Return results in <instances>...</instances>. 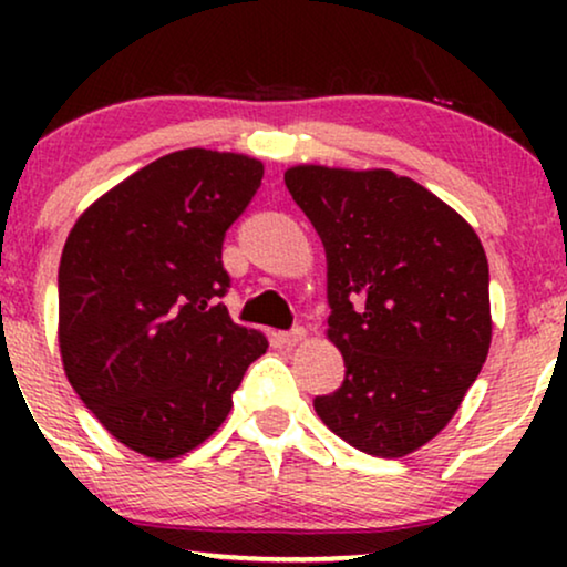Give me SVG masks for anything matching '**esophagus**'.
Listing matches in <instances>:
<instances>
[{"label": "esophagus", "mask_w": 567, "mask_h": 567, "mask_svg": "<svg viewBox=\"0 0 567 567\" xmlns=\"http://www.w3.org/2000/svg\"><path fill=\"white\" fill-rule=\"evenodd\" d=\"M278 340H281L284 346H299L301 340H307V330L305 328H293L289 332H278Z\"/></svg>", "instance_id": "obj_1"}]
</instances>
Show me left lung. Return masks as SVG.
<instances>
[{"label": "left lung", "instance_id": "left-lung-1", "mask_svg": "<svg viewBox=\"0 0 567 567\" xmlns=\"http://www.w3.org/2000/svg\"><path fill=\"white\" fill-rule=\"evenodd\" d=\"M284 181L324 245L328 340L346 361L317 415L359 452L413 454L446 429L487 359L483 243L392 169L297 165Z\"/></svg>", "mask_w": 567, "mask_h": 567}]
</instances>
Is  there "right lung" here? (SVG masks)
Returning <instances> with one entry per match:
<instances>
[{
  "label": "right lung",
  "instance_id": "right-lung-1",
  "mask_svg": "<svg viewBox=\"0 0 567 567\" xmlns=\"http://www.w3.org/2000/svg\"><path fill=\"white\" fill-rule=\"evenodd\" d=\"M262 181L247 154L181 150L100 196L69 231L59 266V351L103 429L150 460L204 444L231 410L258 330L221 297L224 235Z\"/></svg>",
  "mask_w": 567,
  "mask_h": 567
}]
</instances>
